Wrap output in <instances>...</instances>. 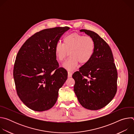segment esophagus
Returning a JSON list of instances; mask_svg holds the SVG:
<instances>
[{
	"label": "esophagus",
	"mask_w": 134,
	"mask_h": 134,
	"mask_svg": "<svg viewBox=\"0 0 134 134\" xmlns=\"http://www.w3.org/2000/svg\"><path fill=\"white\" fill-rule=\"evenodd\" d=\"M72 72L70 71H68V77H71L72 76Z\"/></svg>",
	"instance_id": "34e87169"
}]
</instances>
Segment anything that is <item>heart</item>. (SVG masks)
I'll return each mask as SVG.
<instances>
[{
	"instance_id": "1",
	"label": "heart",
	"mask_w": 134,
	"mask_h": 134,
	"mask_svg": "<svg viewBox=\"0 0 134 134\" xmlns=\"http://www.w3.org/2000/svg\"><path fill=\"white\" fill-rule=\"evenodd\" d=\"M95 43L92 37L73 33L65 36L63 43L56 44L54 53L57 59L61 62L69 52L70 57L62 67L67 70H72L77 67L79 62L82 64L88 63L93 55Z\"/></svg>"
}]
</instances>
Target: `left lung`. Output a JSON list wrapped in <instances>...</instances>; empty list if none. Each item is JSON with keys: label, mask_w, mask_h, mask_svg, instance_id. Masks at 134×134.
<instances>
[{"label": "left lung", "mask_w": 134, "mask_h": 134, "mask_svg": "<svg viewBox=\"0 0 134 134\" xmlns=\"http://www.w3.org/2000/svg\"><path fill=\"white\" fill-rule=\"evenodd\" d=\"M80 32L92 37L95 49L91 60L73 74L74 91L82 107L98 110L109 104L115 96L117 71L112 51L105 41L93 31L83 29Z\"/></svg>", "instance_id": "1"}]
</instances>
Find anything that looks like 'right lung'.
Returning <instances> with one entry per match:
<instances>
[{
  "label": "right lung",
  "mask_w": 134,
  "mask_h": 134,
  "mask_svg": "<svg viewBox=\"0 0 134 134\" xmlns=\"http://www.w3.org/2000/svg\"><path fill=\"white\" fill-rule=\"evenodd\" d=\"M69 27H57L37 32L19 50L13 76L18 96L29 108L43 111L51 108L58 91L66 80L67 72L59 68L54 48Z\"/></svg>",
  "instance_id": "1"
}]
</instances>
